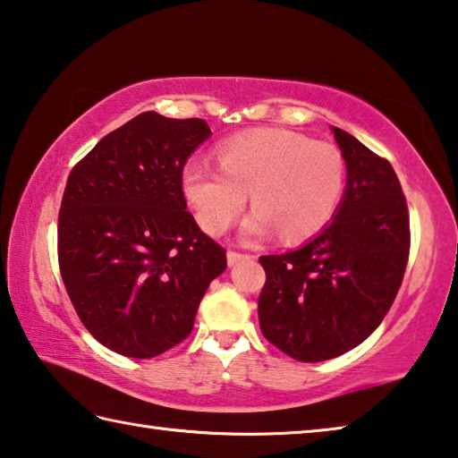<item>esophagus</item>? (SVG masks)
<instances>
[{"label": "esophagus", "instance_id": "obj_1", "mask_svg": "<svg viewBox=\"0 0 458 458\" xmlns=\"http://www.w3.org/2000/svg\"><path fill=\"white\" fill-rule=\"evenodd\" d=\"M243 259H250V255H245V253H237V251H227V263H229V267L237 266V263H239V261H243Z\"/></svg>", "mask_w": 458, "mask_h": 458}]
</instances>
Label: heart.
<instances>
[{
    "label": "heart",
    "instance_id": "heart-1",
    "mask_svg": "<svg viewBox=\"0 0 458 458\" xmlns=\"http://www.w3.org/2000/svg\"><path fill=\"white\" fill-rule=\"evenodd\" d=\"M219 166L207 160L184 165L181 187L200 227L221 235L245 208L255 211L242 237L261 242L279 231L285 242H303L332 221L346 189V160L334 144L290 131H253L225 140Z\"/></svg>",
    "mask_w": 458,
    "mask_h": 458
}]
</instances>
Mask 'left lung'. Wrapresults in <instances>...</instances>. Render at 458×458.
<instances>
[{
    "label": "left lung",
    "mask_w": 458,
    "mask_h": 458,
    "mask_svg": "<svg viewBox=\"0 0 458 458\" xmlns=\"http://www.w3.org/2000/svg\"><path fill=\"white\" fill-rule=\"evenodd\" d=\"M332 131L348 168L335 216L300 250L259 258V327L300 362H322L362 344L388 314L411 251L394 168L346 131Z\"/></svg>",
    "instance_id": "left-lung-1"
}]
</instances>
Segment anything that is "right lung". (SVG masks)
Masks as SVG:
<instances>
[{"label":"right lung","mask_w":458,"mask_h":458,"mask_svg":"<svg viewBox=\"0 0 458 458\" xmlns=\"http://www.w3.org/2000/svg\"><path fill=\"white\" fill-rule=\"evenodd\" d=\"M211 136L200 118L128 120L72 168L58 215L60 274L102 346L155 358L192 330L225 250L187 211L181 176Z\"/></svg>","instance_id":"right-lung-1"}]
</instances>
